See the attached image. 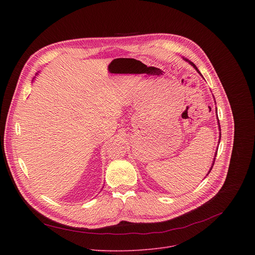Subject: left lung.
Masks as SVG:
<instances>
[{"mask_svg":"<svg viewBox=\"0 0 255 255\" xmlns=\"http://www.w3.org/2000/svg\"><path fill=\"white\" fill-rule=\"evenodd\" d=\"M190 63H191V64H192V65H193V66H194V67H195V68H196V69H197V71H198V72H199V74H200V75H201V72H200V71H199V69H198V67H197V66H196V65H195V64H194V63H193V62H191V61H190ZM219 129H220V131H221V128H220V123H219ZM220 134H221V133H220ZM220 138H221V136H220ZM216 155H217V152H216V154H215V156H216ZM214 161H215V160H214ZM213 165H214V162H213ZM213 165H212V167H213ZM212 167H211V169H210V170H209V172H208V173H210V171H211V170H212Z\"/></svg>","mask_w":255,"mask_h":255,"instance_id":"obj_1","label":"left lung"}]
</instances>
